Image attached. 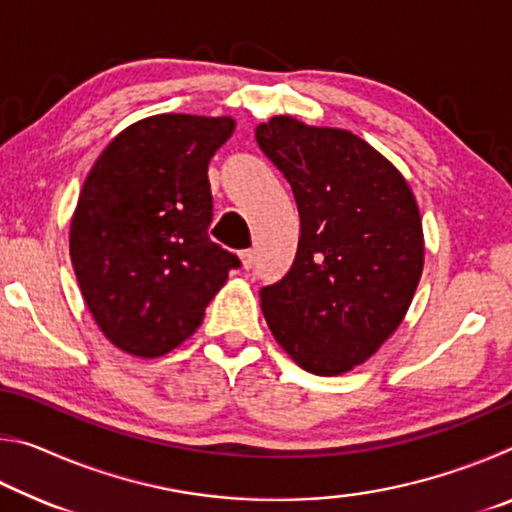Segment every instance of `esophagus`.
Wrapping results in <instances>:
<instances>
[{"mask_svg": "<svg viewBox=\"0 0 512 512\" xmlns=\"http://www.w3.org/2000/svg\"><path fill=\"white\" fill-rule=\"evenodd\" d=\"M239 257H241V264H244L246 271H248V268H253V264H255V250H244V253H241Z\"/></svg>", "mask_w": 512, "mask_h": 512, "instance_id": "esophagus-1", "label": "esophagus"}]
</instances>
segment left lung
Instances as JSON below:
<instances>
[{
  "label": "left lung",
  "mask_w": 512,
  "mask_h": 512,
  "mask_svg": "<svg viewBox=\"0 0 512 512\" xmlns=\"http://www.w3.org/2000/svg\"><path fill=\"white\" fill-rule=\"evenodd\" d=\"M255 137L300 214L289 273L259 293L268 329L302 370L343 375L411 307L424 268L418 203L395 164L343 128L275 115Z\"/></svg>",
  "instance_id": "left-lung-1"
}]
</instances>
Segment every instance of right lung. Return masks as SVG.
Here are the masks:
<instances>
[{"mask_svg":"<svg viewBox=\"0 0 512 512\" xmlns=\"http://www.w3.org/2000/svg\"><path fill=\"white\" fill-rule=\"evenodd\" d=\"M232 117L135 121L92 164L69 223V257L103 336L133 357L178 348L203 323L237 255L207 237V164Z\"/></svg>","mask_w":512,"mask_h":512,"instance_id":"right-lung-1","label":"right lung"}]
</instances>
